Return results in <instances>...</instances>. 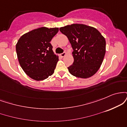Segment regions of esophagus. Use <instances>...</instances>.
Segmentation results:
<instances>
[{"instance_id": "34e87169", "label": "esophagus", "mask_w": 127, "mask_h": 127, "mask_svg": "<svg viewBox=\"0 0 127 127\" xmlns=\"http://www.w3.org/2000/svg\"><path fill=\"white\" fill-rule=\"evenodd\" d=\"M67 55V52H65V51H64L63 52V53H62V54H60V56L62 57H64L65 56V55Z\"/></svg>"}]
</instances>
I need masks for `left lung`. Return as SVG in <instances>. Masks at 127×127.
<instances>
[{
  "mask_svg": "<svg viewBox=\"0 0 127 127\" xmlns=\"http://www.w3.org/2000/svg\"><path fill=\"white\" fill-rule=\"evenodd\" d=\"M67 37L73 51L74 62L68 67L73 76L88 78L101 66L106 53V40L94 27L82 24H73L60 28Z\"/></svg>",
  "mask_w": 127,
  "mask_h": 127,
  "instance_id": "left-lung-1",
  "label": "left lung"
}]
</instances>
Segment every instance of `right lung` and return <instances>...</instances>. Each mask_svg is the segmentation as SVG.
I'll list each match as a JSON object with an SVG mask.
<instances>
[{
    "label": "right lung",
    "mask_w": 127,
    "mask_h": 127,
    "mask_svg": "<svg viewBox=\"0 0 127 127\" xmlns=\"http://www.w3.org/2000/svg\"><path fill=\"white\" fill-rule=\"evenodd\" d=\"M59 28L42 27L25 33L16 44V51L21 68L30 78L42 81L54 72L59 56L50 43Z\"/></svg>",
    "instance_id": "add662e5"
}]
</instances>
